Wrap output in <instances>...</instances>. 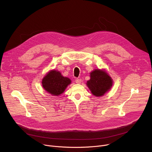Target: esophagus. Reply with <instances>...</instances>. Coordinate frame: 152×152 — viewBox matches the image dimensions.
I'll use <instances>...</instances> for the list:
<instances>
[{
    "label": "esophagus",
    "mask_w": 152,
    "mask_h": 152,
    "mask_svg": "<svg viewBox=\"0 0 152 152\" xmlns=\"http://www.w3.org/2000/svg\"><path fill=\"white\" fill-rule=\"evenodd\" d=\"M75 82H76V83H80L81 82H82V80L80 79H76L75 80Z\"/></svg>",
    "instance_id": "esophagus-1"
}]
</instances>
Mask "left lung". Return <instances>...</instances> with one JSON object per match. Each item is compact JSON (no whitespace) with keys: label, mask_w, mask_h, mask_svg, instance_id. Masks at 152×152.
I'll list each match as a JSON object with an SVG mask.
<instances>
[{"label":"left lung","mask_w":152,"mask_h":152,"mask_svg":"<svg viewBox=\"0 0 152 152\" xmlns=\"http://www.w3.org/2000/svg\"><path fill=\"white\" fill-rule=\"evenodd\" d=\"M113 80L106 71L96 69L90 73V79L86 82V85L96 97L103 96L112 87Z\"/></svg>","instance_id":"8db88e82"}]
</instances>
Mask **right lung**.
Masks as SVG:
<instances>
[{"label": "right lung", "instance_id": "right-lung-1", "mask_svg": "<svg viewBox=\"0 0 152 152\" xmlns=\"http://www.w3.org/2000/svg\"><path fill=\"white\" fill-rule=\"evenodd\" d=\"M71 82L69 78L64 77L59 71L53 70L43 77L42 85L47 92L53 96H58L64 92Z\"/></svg>", "mask_w": 152, "mask_h": 152}]
</instances>
